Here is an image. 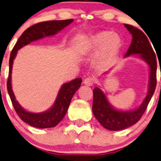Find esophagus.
I'll list each match as a JSON object with an SVG mask.
<instances>
[{"label": "esophagus", "mask_w": 161, "mask_h": 161, "mask_svg": "<svg viewBox=\"0 0 161 161\" xmlns=\"http://www.w3.org/2000/svg\"><path fill=\"white\" fill-rule=\"evenodd\" d=\"M83 83L86 86H92L95 83V79L92 77H87L83 80Z\"/></svg>", "instance_id": "1"}]
</instances>
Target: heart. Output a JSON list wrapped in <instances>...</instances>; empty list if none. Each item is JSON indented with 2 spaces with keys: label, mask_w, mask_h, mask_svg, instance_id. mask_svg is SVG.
Masks as SVG:
<instances>
[{
  "label": "heart",
  "mask_w": 161,
  "mask_h": 161,
  "mask_svg": "<svg viewBox=\"0 0 161 161\" xmlns=\"http://www.w3.org/2000/svg\"><path fill=\"white\" fill-rule=\"evenodd\" d=\"M122 42L120 36L111 31H100L90 35L79 45V52L89 54L100 50L97 63L105 64L121 50Z\"/></svg>",
  "instance_id": "heart-1"
}]
</instances>
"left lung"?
Masks as SVG:
<instances>
[{"instance_id": "left-lung-1", "label": "left lung", "mask_w": 161, "mask_h": 161, "mask_svg": "<svg viewBox=\"0 0 161 161\" xmlns=\"http://www.w3.org/2000/svg\"><path fill=\"white\" fill-rule=\"evenodd\" d=\"M132 35L131 43L125 56L139 54L150 69V87L145 100L138 109L132 111H117L111 108L105 94L99 88L93 90L92 113L99 122L108 130L118 131L137 123L147 110L157 86V59L152 46L144 32L133 25L125 24ZM149 37V36H148Z\"/></svg>"}]
</instances>
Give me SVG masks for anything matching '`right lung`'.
I'll return each instance as SVG.
<instances>
[{
	"instance_id": "obj_1",
	"label": "right lung",
	"mask_w": 161,
	"mask_h": 161,
	"mask_svg": "<svg viewBox=\"0 0 161 161\" xmlns=\"http://www.w3.org/2000/svg\"><path fill=\"white\" fill-rule=\"evenodd\" d=\"M72 22L73 19H66V20L47 21V22H42L35 24L24 31L11 50L10 59H9L8 78L7 81L8 92L17 114L24 122L27 123L31 126L39 129H47V128L56 126L65 115L73 95L80 87L82 79L77 78L71 82L64 84L59 91L54 104L49 111L40 114L30 113L25 111L19 104L17 100H15V97L11 90V75L13 60L15 58L17 50L22 48V47L39 39L54 35L58 31L64 29Z\"/></svg>"
}]
</instances>
